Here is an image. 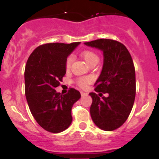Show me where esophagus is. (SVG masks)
Segmentation results:
<instances>
[{
  "mask_svg": "<svg viewBox=\"0 0 159 159\" xmlns=\"http://www.w3.org/2000/svg\"><path fill=\"white\" fill-rule=\"evenodd\" d=\"M81 96L88 95V93H85V92H83V91H81Z\"/></svg>",
  "mask_w": 159,
  "mask_h": 159,
  "instance_id": "obj_1",
  "label": "esophagus"
}]
</instances>
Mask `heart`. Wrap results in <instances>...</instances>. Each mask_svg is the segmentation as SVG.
I'll list each match as a JSON object with an SVG mask.
<instances>
[{
	"instance_id": "b5f03b06",
	"label": "heart",
	"mask_w": 159,
	"mask_h": 159,
	"mask_svg": "<svg viewBox=\"0 0 159 159\" xmlns=\"http://www.w3.org/2000/svg\"><path fill=\"white\" fill-rule=\"evenodd\" d=\"M81 56L84 58V60L85 61L86 63L88 65H89L90 63L94 61H98V56L95 54L94 52L91 51H83ZM72 61H73V56L70 55L68 56V58H67L66 62H65V67H66L67 69L70 68V65L72 63ZM91 78H81L79 79H78L77 83H78V85L81 88H85L88 84L91 82Z\"/></svg>"
}]
</instances>
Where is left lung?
Wrapping results in <instances>:
<instances>
[{
    "mask_svg": "<svg viewBox=\"0 0 159 159\" xmlns=\"http://www.w3.org/2000/svg\"><path fill=\"white\" fill-rule=\"evenodd\" d=\"M103 52V67L94 85V91L105 93L100 98L90 93L92 104L90 113L94 124L104 131H113L122 125L134 105L135 98V70L129 51L117 41L98 39L84 43Z\"/></svg>",
    "mask_w": 159,
    "mask_h": 159,
    "instance_id": "left-lung-1",
    "label": "left lung"
}]
</instances>
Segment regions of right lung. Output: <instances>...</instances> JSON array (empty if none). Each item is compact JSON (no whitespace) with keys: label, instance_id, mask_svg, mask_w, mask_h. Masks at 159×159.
<instances>
[{"label":"right lung","instance_id":"right-lung-1","mask_svg":"<svg viewBox=\"0 0 159 159\" xmlns=\"http://www.w3.org/2000/svg\"><path fill=\"white\" fill-rule=\"evenodd\" d=\"M81 42L49 43L37 48L27 61L25 70V95L32 115L41 127L59 133L71 124V108L81 98L78 91L70 89L68 94L55 88L66 73L68 55Z\"/></svg>","mask_w":159,"mask_h":159}]
</instances>
